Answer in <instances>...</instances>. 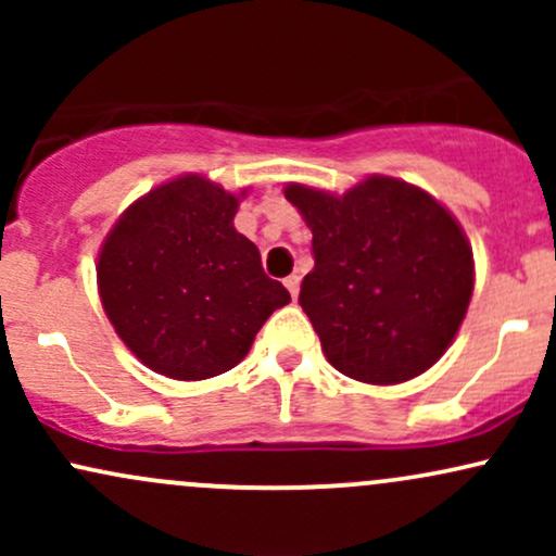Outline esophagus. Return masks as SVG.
<instances>
[{"mask_svg": "<svg viewBox=\"0 0 556 556\" xmlns=\"http://www.w3.org/2000/svg\"><path fill=\"white\" fill-rule=\"evenodd\" d=\"M285 287L290 290L292 298H298V292H300V277H298V274H290V277L285 279Z\"/></svg>", "mask_w": 556, "mask_h": 556, "instance_id": "1", "label": "esophagus"}]
</instances>
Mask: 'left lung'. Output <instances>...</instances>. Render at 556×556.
Instances as JSON below:
<instances>
[{
  "label": "left lung",
  "instance_id": "8db88e82",
  "mask_svg": "<svg viewBox=\"0 0 556 556\" xmlns=\"http://www.w3.org/2000/svg\"><path fill=\"white\" fill-rule=\"evenodd\" d=\"M314 232L300 305L337 371L400 384L444 355L473 295V251L442 203L374 175L344 195L287 185Z\"/></svg>",
  "mask_w": 556,
  "mask_h": 556
}]
</instances>
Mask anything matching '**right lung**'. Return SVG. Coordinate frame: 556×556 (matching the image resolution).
Segmentation results:
<instances>
[{"label":"right lung","mask_w":556,"mask_h":556,"mask_svg":"<svg viewBox=\"0 0 556 556\" xmlns=\"http://www.w3.org/2000/svg\"><path fill=\"white\" fill-rule=\"evenodd\" d=\"M235 214L238 195L185 175L138 198L106 235L96 264L101 305L151 371L180 381L225 374L290 303Z\"/></svg>","instance_id":"add662e5"}]
</instances>
